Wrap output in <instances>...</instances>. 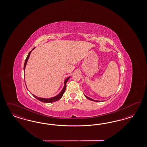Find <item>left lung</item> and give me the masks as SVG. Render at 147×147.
<instances>
[{"label": "left lung", "mask_w": 147, "mask_h": 147, "mask_svg": "<svg viewBox=\"0 0 147 147\" xmlns=\"http://www.w3.org/2000/svg\"><path fill=\"white\" fill-rule=\"evenodd\" d=\"M85 96H86V98H87L88 99H89L90 100H92V101H96V102H98V101H96V100H93V99H92V98H88V96H86L85 95Z\"/></svg>", "instance_id": "left-lung-1"}]
</instances>
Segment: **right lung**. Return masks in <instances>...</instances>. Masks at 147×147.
<instances>
[{
    "mask_svg": "<svg viewBox=\"0 0 147 147\" xmlns=\"http://www.w3.org/2000/svg\"><path fill=\"white\" fill-rule=\"evenodd\" d=\"M33 49H34V48ZM31 53V51L30 52V53L28 54L26 59V60H25V63H24V71H25V67H26V65L27 60H28V58H29V57H30V55ZM69 78H70V77H68V78H67V79L65 80V85H64V87H63V88L62 89V91L59 94H58L57 96H55V97H53V98H38V97L36 96L33 95V94H32V95H33V96H34L36 99H38V100H39L41 102H42L51 103L53 102H55V101H57L60 100L61 98H62V95H63V94L64 93V92H65V90H66V83H67V81L69 79Z\"/></svg>",
    "mask_w": 147,
    "mask_h": 147,
    "instance_id": "1",
    "label": "right lung"
}]
</instances>
